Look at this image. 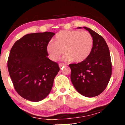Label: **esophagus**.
<instances>
[{"label":"esophagus","mask_w":125,"mask_h":125,"mask_svg":"<svg viewBox=\"0 0 125 125\" xmlns=\"http://www.w3.org/2000/svg\"><path fill=\"white\" fill-rule=\"evenodd\" d=\"M59 67L60 68H61L63 66H66V65L65 64H64V63H60V64H59Z\"/></svg>","instance_id":"1"}]
</instances>
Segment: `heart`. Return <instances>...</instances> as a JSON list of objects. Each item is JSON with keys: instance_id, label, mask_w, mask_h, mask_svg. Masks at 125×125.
I'll return each instance as SVG.
<instances>
[{"instance_id": "b5f03b06", "label": "heart", "mask_w": 125, "mask_h": 125, "mask_svg": "<svg viewBox=\"0 0 125 125\" xmlns=\"http://www.w3.org/2000/svg\"><path fill=\"white\" fill-rule=\"evenodd\" d=\"M93 47V39L89 32L61 31L56 35L54 42L47 44V52L54 61H57L64 51L65 60L81 62L89 56Z\"/></svg>"}]
</instances>
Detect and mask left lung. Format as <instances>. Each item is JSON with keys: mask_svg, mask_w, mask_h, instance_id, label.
Returning a JSON list of instances; mask_svg holds the SVG:
<instances>
[{"mask_svg": "<svg viewBox=\"0 0 125 125\" xmlns=\"http://www.w3.org/2000/svg\"><path fill=\"white\" fill-rule=\"evenodd\" d=\"M83 28L93 37V49L83 62L69 64L71 79L80 94L93 97L100 94L107 87L112 76V64L109 47L104 39L91 29Z\"/></svg>", "mask_w": 125, "mask_h": 125, "instance_id": "obj_1", "label": "left lung"}]
</instances>
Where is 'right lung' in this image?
Here are the masks:
<instances>
[{
    "label": "right lung",
    "mask_w": 125,
    "mask_h": 125,
    "mask_svg": "<svg viewBox=\"0 0 125 125\" xmlns=\"http://www.w3.org/2000/svg\"><path fill=\"white\" fill-rule=\"evenodd\" d=\"M54 34H27L17 40L10 51L7 67L13 87L30 101H40L49 94L60 71L57 63L48 58L47 52V44Z\"/></svg>",
    "instance_id": "add662e5"
}]
</instances>
